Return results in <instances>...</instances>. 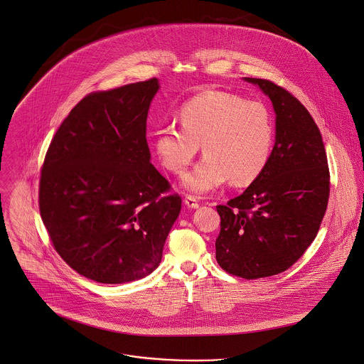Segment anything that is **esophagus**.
Masks as SVG:
<instances>
[{
  "label": "esophagus",
  "mask_w": 364,
  "mask_h": 364,
  "mask_svg": "<svg viewBox=\"0 0 364 364\" xmlns=\"http://www.w3.org/2000/svg\"><path fill=\"white\" fill-rule=\"evenodd\" d=\"M184 204L188 207V208H198V201L196 197L193 196H186L184 197Z\"/></svg>",
  "instance_id": "esophagus-1"
}]
</instances>
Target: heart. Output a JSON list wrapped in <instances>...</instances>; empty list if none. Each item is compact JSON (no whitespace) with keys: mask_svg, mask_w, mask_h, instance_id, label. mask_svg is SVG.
I'll use <instances>...</instances> for the list:
<instances>
[{"mask_svg":"<svg viewBox=\"0 0 364 364\" xmlns=\"http://www.w3.org/2000/svg\"><path fill=\"white\" fill-rule=\"evenodd\" d=\"M181 129L161 127L154 151L161 166L183 174L201 151L203 160L184 176L183 186L204 194L223 186H249L266 170L274 141L270 111L259 101L210 90L187 100L178 112Z\"/></svg>","mask_w":364,"mask_h":364,"instance_id":"b5f03b06","label":"heart"}]
</instances>
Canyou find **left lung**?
<instances>
[{"label": "left lung", "instance_id": "left-lung-1", "mask_svg": "<svg viewBox=\"0 0 364 364\" xmlns=\"http://www.w3.org/2000/svg\"><path fill=\"white\" fill-rule=\"evenodd\" d=\"M245 81L272 100L276 143L263 174L243 194L217 205L215 259L227 273L253 280L286 272L313 243L328 203L330 173L307 108L269 80Z\"/></svg>", "mask_w": 364, "mask_h": 364}]
</instances>
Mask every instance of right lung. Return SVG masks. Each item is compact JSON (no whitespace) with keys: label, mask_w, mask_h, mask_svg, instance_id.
Listing matches in <instances>:
<instances>
[{"label":"right lung","mask_w":364,"mask_h":364,"mask_svg":"<svg viewBox=\"0 0 364 364\" xmlns=\"http://www.w3.org/2000/svg\"><path fill=\"white\" fill-rule=\"evenodd\" d=\"M157 78L85 95L63 121L40 178V214L78 274L121 284L153 273L181 197L150 163L146 139Z\"/></svg>","instance_id":"add662e5"}]
</instances>
